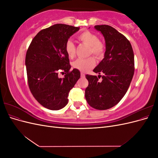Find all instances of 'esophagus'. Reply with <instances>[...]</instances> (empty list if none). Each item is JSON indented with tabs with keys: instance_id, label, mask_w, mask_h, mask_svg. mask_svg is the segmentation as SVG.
I'll list each match as a JSON object with an SVG mask.
<instances>
[{
	"instance_id": "obj_1",
	"label": "esophagus",
	"mask_w": 158,
	"mask_h": 158,
	"mask_svg": "<svg viewBox=\"0 0 158 158\" xmlns=\"http://www.w3.org/2000/svg\"><path fill=\"white\" fill-rule=\"evenodd\" d=\"M80 75H81V77H82V78H84V77H85V74H84L83 73H81Z\"/></svg>"
}]
</instances>
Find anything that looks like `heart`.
Listing matches in <instances>:
<instances>
[{"instance_id":"b5f03b06","label":"heart","mask_w":158,"mask_h":158,"mask_svg":"<svg viewBox=\"0 0 158 158\" xmlns=\"http://www.w3.org/2000/svg\"><path fill=\"white\" fill-rule=\"evenodd\" d=\"M78 40L89 47V55L92 54L98 59L103 56L105 54V45L99 41V38L96 34L89 31H85L78 35ZM64 49L70 58H73L76 52V46L74 43L70 40H68L65 44ZM95 64V59L93 56H90L86 59L79 58L76 59L73 62V66L74 69L81 72H86L94 68Z\"/></svg>"}]
</instances>
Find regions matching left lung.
<instances>
[{
  "label": "left lung",
  "instance_id": "1",
  "mask_svg": "<svg viewBox=\"0 0 158 158\" xmlns=\"http://www.w3.org/2000/svg\"><path fill=\"white\" fill-rule=\"evenodd\" d=\"M94 27L104 36L106 51L93 71L103 75H85L89 84L85 98L92 107L106 110L117 105L127 92L135 73V58L130 41L122 33L108 25Z\"/></svg>",
  "mask_w": 158,
  "mask_h": 158
}]
</instances>
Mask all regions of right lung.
<instances>
[{
    "instance_id": "add662e5",
    "label": "right lung",
    "mask_w": 158,
    "mask_h": 158,
    "mask_svg": "<svg viewBox=\"0 0 158 158\" xmlns=\"http://www.w3.org/2000/svg\"><path fill=\"white\" fill-rule=\"evenodd\" d=\"M80 27L57 23L38 32L26 55L27 83L33 96L42 106L59 110L68 103L70 90L80 77L71 66L64 49L66 42ZM64 71L65 77L58 74Z\"/></svg>"
}]
</instances>
